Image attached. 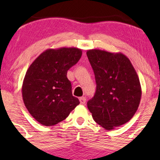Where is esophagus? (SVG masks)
<instances>
[{
  "label": "esophagus",
  "instance_id": "34e87169",
  "mask_svg": "<svg viewBox=\"0 0 160 160\" xmlns=\"http://www.w3.org/2000/svg\"><path fill=\"white\" fill-rule=\"evenodd\" d=\"M79 101H80V104H84L86 103V98L84 97H81V98H79Z\"/></svg>",
  "mask_w": 160,
  "mask_h": 160
}]
</instances>
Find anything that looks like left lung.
<instances>
[{
    "mask_svg": "<svg viewBox=\"0 0 160 160\" xmlns=\"http://www.w3.org/2000/svg\"><path fill=\"white\" fill-rule=\"evenodd\" d=\"M87 56L97 83L94 96L88 102L93 120L106 130L127 123L142 97L139 78L129 59L122 52L101 49L88 50Z\"/></svg>",
    "mask_w": 160,
    "mask_h": 160,
    "instance_id": "8db88e82",
    "label": "left lung"
}]
</instances>
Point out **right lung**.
Listing matches in <instances>:
<instances>
[{"label":"right lung","instance_id":"obj_1","mask_svg":"<svg viewBox=\"0 0 160 160\" xmlns=\"http://www.w3.org/2000/svg\"><path fill=\"white\" fill-rule=\"evenodd\" d=\"M81 56L78 48L46 49L27 70L22 88L24 104L42 125L52 126L62 122L80 104L72 96L67 75Z\"/></svg>","mask_w":160,"mask_h":160}]
</instances>
